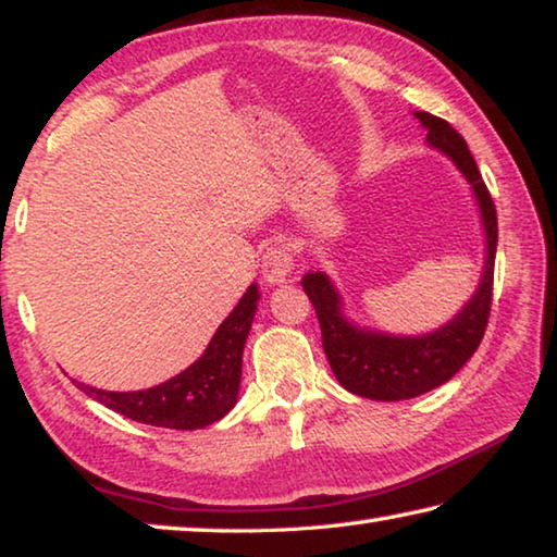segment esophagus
<instances>
[{
	"mask_svg": "<svg viewBox=\"0 0 557 557\" xmlns=\"http://www.w3.org/2000/svg\"><path fill=\"white\" fill-rule=\"evenodd\" d=\"M292 268H295V256H292V248L287 243L270 245L265 256H262V277H265L270 285L285 282Z\"/></svg>",
	"mask_w": 557,
	"mask_h": 557,
	"instance_id": "34e87169",
	"label": "esophagus"
}]
</instances>
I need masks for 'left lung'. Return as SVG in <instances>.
Returning <instances> with one entry per match:
<instances>
[{"mask_svg": "<svg viewBox=\"0 0 557 557\" xmlns=\"http://www.w3.org/2000/svg\"><path fill=\"white\" fill-rule=\"evenodd\" d=\"M414 117L428 129V143L442 149L474 188L486 231V265L469 305L449 324L425 336H388L354 326L344 319L342 299L324 272H307L301 287L312 299L319 326H322L329 366L346 391L371 400H408L447 383L482 344L488 312H492L498 240L492 194L479 174L465 137L447 120L430 112H414Z\"/></svg>", "mask_w": 557, "mask_h": 557, "instance_id": "8db88e82", "label": "left lung"}]
</instances>
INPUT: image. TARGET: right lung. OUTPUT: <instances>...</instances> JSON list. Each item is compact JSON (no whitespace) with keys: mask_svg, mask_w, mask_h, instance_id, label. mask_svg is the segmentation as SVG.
<instances>
[{"mask_svg":"<svg viewBox=\"0 0 557 557\" xmlns=\"http://www.w3.org/2000/svg\"><path fill=\"white\" fill-rule=\"evenodd\" d=\"M258 299V287L250 285L238 307L213 334L199 361L174 375L172 381L135 393L98 391L78 383L81 391L106 408L145 425L169 430H199L211 425L238 400L243 346L256 317Z\"/></svg>","mask_w":557,"mask_h":557,"instance_id":"add662e5","label":"right lung"}]
</instances>
